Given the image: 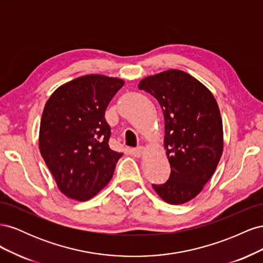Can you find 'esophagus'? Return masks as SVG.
Instances as JSON below:
<instances>
[{
	"label": "esophagus",
	"mask_w": 263,
	"mask_h": 263,
	"mask_svg": "<svg viewBox=\"0 0 263 263\" xmlns=\"http://www.w3.org/2000/svg\"><path fill=\"white\" fill-rule=\"evenodd\" d=\"M130 153L134 157H141L142 154L145 153V148L144 147H138V148H134L130 150Z\"/></svg>",
	"instance_id": "esophagus-1"
}]
</instances>
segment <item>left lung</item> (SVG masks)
<instances>
[{"mask_svg": "<svg viewBox=\"0 0 263 263\" xmlns=\"http://www.w3.org/2000/svg\"><path fill=\"white\" fill-rule=\"evenodd\" d=\"M161 106L163 146L171 173L163 184H153L169 204L194 198L212 178L224 148L220 112L212 92L181 70H166L139 82Z\"/></svg>", "mask_w": 263, "mask_h": 263, "instance_id": "8db88e82", "label": "left lung"}]
</instances>
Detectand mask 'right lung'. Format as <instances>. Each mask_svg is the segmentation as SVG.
I'll return each mask as SVG.
<instances>
[{"mask_svg": "<svg viewBox=\"0 0 263 263\" xmlns=\"http://www.w3.org/2000/svg\"><path fill=\"white\" fill-rule=\"evenodd\" d=\"M124 80L102 74L79 77L47 101L39 129V150L66 196L87 201L107 185L118 159L108 146L105 110Z\"/></svg>", "mask_w": 263, "mask_h": 263, "instance_id": "obj_1", "label": "right lung"}]
</instances>
